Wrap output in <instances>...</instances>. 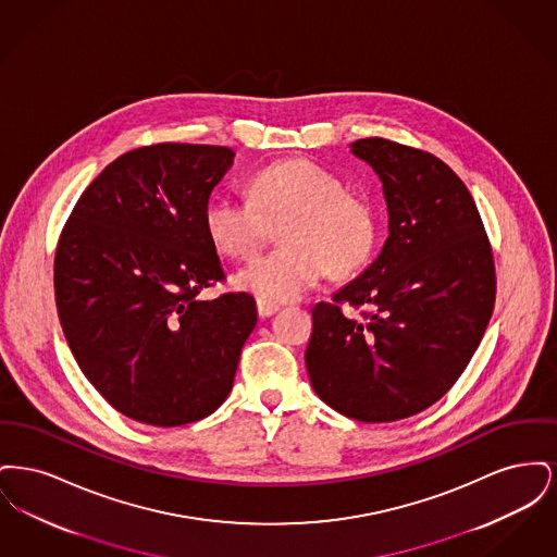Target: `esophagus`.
<instances>
[{"mask_svg":"<svg viewBox=\"0 0 557 557\" xmlns=\"http://www.w3.org/2000/svg\"><path fill=\"white\" fill-rule=\"evenodd\" d=\"M277 305H271V302H263V300H257V313H259V318L265 319L271 318L273 313H277Z\"/></svg>","mask_w":557,"mask_h":557,"instance_id":"obj_1","label":"esophagus"}]
</instances>
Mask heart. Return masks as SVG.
Wrapping results in <instances>:
<instances>
[{
	"instance_id": "heart-1",
	"label": "heart",
	"mask_w": 557,
	"mask_h": 557,
	"mask_svg": "<svg viewBox=\"0 0 557 557\" xmlns=\"http://www.w3.org/2000/svg\"><path fill=\"white\" fill-rule=\"evenodd\" d=\"M248 189L250 200L212 196L205 207L214 248L242 261L282 227L284 248L238 271L239 290L271 305L288 302L313 288L325 271L345 277L368 263L377 238L375 212L334 173L311 160H280L257 171Z\"/></svg>"
}]
</instances>
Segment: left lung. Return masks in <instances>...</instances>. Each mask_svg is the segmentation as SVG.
Masks as SVG:
<instances>
[{
  "instance_id": "left-lung-1",
  "label": "left lung",
  "mask_w": 557,
  "mask_h": 557,
  "mask_svg": "<svg viewBox=\"0 0 557 557\" xmlns=\"http://www.w3.org/2000/svg\"><path fill=\"white\" fill-rule=\"evenodd\" d=\"M382 182L388 238L357 280L313 307L305 352L323 403L359 422H397L468 368L495 307V263L466 184L434 154L384 137L350 144ZM364 311L345 314L342 305Z\"/></svg>"
}]
</instances>
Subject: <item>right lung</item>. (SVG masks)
Returning a JSON list of instances; mask_svg holds the SVG:
<instances>
[{"label":"right lung","instance_id":"right-lung-1","mask_svg":"<svg viewBox=\"0 0 557 557\" xmlns=\"http://www.w3.org/2000/svg\"><path fill=\"white\" fill-rule=\"evenodd\" d=\"M234 150L157 144L110 162L81 194L55 248L53 290L81 371L141 424L173 428L227 398L257 325L246 292H200L225 273L205 227Z\"/></svg>","mask_w":557,"mask_h":557}]
</instances>
